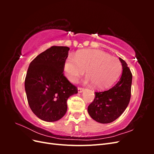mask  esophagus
I'll return each instance as SVG.
<instances>
[{
	"label": "esophagus",
	"instance_id": "34e87169",
	"mask_svg": "<svg viewBox=\"0 0 154 154\" xmlns=\"http://www.w3.org/2000/svg\"><path fill=\"white\" fill-rule=\"evenodd\" d=\"M83 91H84V88H82V87H79L78 88V92H82Z\"/></svg>",
	"mask_w": 154,
	"mask_h": 154
}]
</instances>
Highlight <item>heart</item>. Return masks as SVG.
I'll use <instances>...</instances> for the list:
<instances>
[{"label": "heart", "instance_id": "obj_1", "mask_svg": "<svg viewBox=\"0 0 154 154\" xmlns=\"http://www.w3.org/2000/svg\"><path fill=\"white\" fill-rule=\"evenodd\" d=\"M66 76L72 82L84 73L94 87L104 89L117 80L122 70L119 60L103 51L94 49L79 51L76 56L70 54L64 62Z\"/></svg>", "mask_w": 154, "mask_h": 154}]
</instances>
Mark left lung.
Segmentation results:
<instances>
[{"instance_id": "1", "label": "left lung", "mask_w": 154, "mask_h": 154, "mask_svg": "<svg viewBox=\"0 0 154 154\" xmlns=\"http://www.w3.org/2000/svg\"><path fill=\"white\" fill-rule=\"evenodd\" d=\"M123 72L120 80L109 89L95 92L88 106V112L97 122L110 123L118 119L127 109L131 97L132 74L125 60L119 58Z\"/></svg>"}]
</instances>
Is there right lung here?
<instances>
[{
  "label": "right lung",
  "mask_w": 154,
  "mask_h": 154,
  "mask_svg": "<svg viewBox=\"0 0 154 154\" xmlns=\"http://www.w3.org/2000/svg\"><path fill=\"white\" fill-rule=\"evenodd\" d=\"M66 46H52L32 60L25 78V90L30 109L42 120L61 119L67 110L69 97L78 88L63 72L68 57Z\"/></svg>",
  "instance_id": "obj_1"
}]
</instances>
